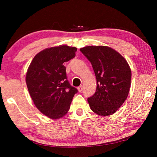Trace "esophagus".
Returning a JSON list of instances; mask_svg holds the SVG:
<instances>
[{
	"label": "esophagus",
	"mask_w": 157,
	"mask_h": 157,
	"mask_svg": "<svg viewBox=\"0 0 157 157\" xmlns=\"http://www.w3.org/2000/svg\"><path fill=\"white\" fill-rule=\"evenodd\" d=\"M78 89L79 92H81V91H82V90H83V86H82L81 85V86H79L78 87Z\"/></svg>",
	"instance_id": "obj_1"
}]
</instances>
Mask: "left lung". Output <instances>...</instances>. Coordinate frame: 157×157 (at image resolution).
Wrapping results in <instances>:
<instances>
[{"instance_id":"1","label":"left lung","mask_w":157,"mask_h":157,"mask_svg":"<svg viewBox=\"0 0 157 157\" xmlns=\"http://www.w3.org/2000/svg\"><path fill=\"white\" fill-rule=\"evenodd\" d=\"M80 51L91 62L96 77V91L88 98L90 108L98 115H112L129 94L132 72L128 63L108 46H89Z\"/></svg>"}]
</instances>
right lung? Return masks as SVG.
<instances>
[{
	"label": "right lung",
	"mask_w": 157,
	"mask_h": 157,
	"mask_svg": "<svg viewBox=\"0 0 157 157\" xmlns=\"http://www.w3.org/2000/svg\"><path fill=\"white\" fill-rule=\"evenodd\" d=\"M75 47L66 45L44 49L28 68L25 81L36 107L52 119L65 116L78 89L71 86L63 63L75 57Z\"/></svg>",
	"instance_id": "right-lung-1"
}]
</instances>
